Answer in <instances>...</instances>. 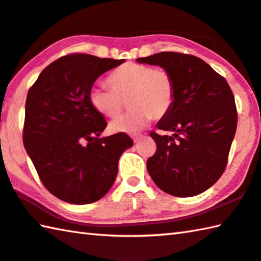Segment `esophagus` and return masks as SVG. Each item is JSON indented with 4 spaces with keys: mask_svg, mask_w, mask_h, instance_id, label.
<instances>
[{
    "mask_svg": "<svg viewBox=\"0 0 261 261\" xmlns=\"http://www.w3.org/2000/svg\"><path fill=\"white\" fill-rule=\"evenodd\" d=\"M131 137H132V138H134V141H135V143H138V141H139L141 138H143L144 135H140V134H134V135H132Z\"/></svg>",
    "mask_w": 261,
    "mask_h": 261,
    "instance_id": "1",
    "label": "esophagus"
}]
</instances>
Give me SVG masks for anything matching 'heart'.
Listing matches in <instances>:
<instances>
[{
  "mask_svg": "<svg viewBox=\"0 0 261 261\" xmlns=\"http://www.w3.org/2000/svg\"><path fill=\"white\" fill-rule=\"evenodd\" d=\"M111 89L93 87L89 100L100 114L115 118L127 105L126 115L111 123L113 131H135L151 117L161 120L169 114L176 98V83L170 70L163 67L126 63L108 75Z\"/></svg>",
  "mask_w": 261,
  "mask_h": 261,
  "instance_id": "b5f03b06",
  "label": "heart"
}]
</instances>
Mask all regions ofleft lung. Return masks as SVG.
Here are the masks:
<instances>
[{
  "label": "left lung",
  "instance_id": "1",
  "mask_svg": "<svg viewBox=\"0 0 261 261\" xmlns=\"http://www.w3.org/2000/svg\"><path fill=\"white\" fill-rule=\"evenodd\" d=\"M138 63L170 70L176 83L171 111L151 131L156 153L147 160V170L158 187L170 195L201 194L224 173L238 126L234 94L226 79L195 56L160 52Z\"/></svg>",
  "mask_w": 261,
  "mask_h": 261
}]
</instances>
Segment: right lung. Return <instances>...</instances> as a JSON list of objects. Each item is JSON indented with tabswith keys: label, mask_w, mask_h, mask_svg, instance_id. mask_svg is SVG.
I'll use <instances>...</instances> for the list:
<instances>
[{
	"label": "right lung",
	"mask_w": 261,
	"mask_h": 261,
	"mask_svg": "<svg viewBox=\"0 0 261 261\" xmlns=\"http://www.w3.org/2000/svg\"><path fill=\"white\" fill-rule=\"evenodd\" d=\"M122 63L66 55L46 66L28 90L23 146L44 187L67 203L89 204L105 196L120 156L134 144L124 132L100 138L107 123L89 100L94 81Z\"/></svg>",
	"instance_id": "1"
}]
</instances>
